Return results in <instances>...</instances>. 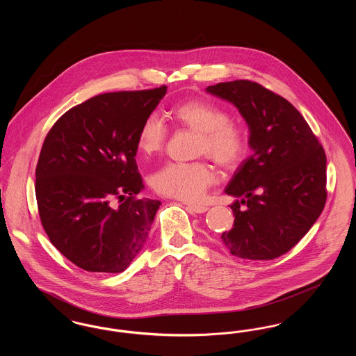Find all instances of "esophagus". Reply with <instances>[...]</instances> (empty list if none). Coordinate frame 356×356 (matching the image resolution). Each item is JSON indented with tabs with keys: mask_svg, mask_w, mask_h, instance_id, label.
I'll return each instance as SVG.
<instances>
[{
	"mask_svg": "<svg viewBox=\"0 0 356 356\" xmlns=\"http://www.w3.org/2000/svg\"><path fill=\"white\" fill-rule=\"evenodd\" d=\"M188 208H189L191 211H193L195 213H204V212L208 211V207L204 205V204H189Z\"/></svg>",
	"mask_w": 356,
	"mask_h": 356,
	"instance_id": "1",
	"label": "esophagus"
}]
</instances>
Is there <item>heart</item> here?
I'll return each instance as SVG.
<instances>
[{
  "label": "heart",
  "mask_w": 356,
  "mask_h": 356,
  "mask_svg": "<svg viewBox=\"0 0 356 356\" xmlns=\"http://www.w3.org/2000/svg\"><path fill=\"white\" fill-rule=\"evenodd\" d=\"M168 118L173 125L197 134L196 154L208 156L221 170H234L248 153L245 131L229 121L228 111L218 102L192 99L170 108ZM167 138V128L156 115L141 122L136 145L145 156L159 152ZM216 181V173L205 161L168 163L154 172L153 189L164 196L183 202H196Z\"/></svg>",
  "instance_id": "obj_1"
}]
</instances>
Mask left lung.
<instances>
[{"label":"left lung","instance_id":"obj_1","mask_svg":"<svg viewBox=\"0 0 356 356\" xmlns=\"http://www.w3.org/2000/svg\"><path fill=\"white\" fill-rule=\"evenodd\" d=\"M205 90L236 106L254 151L225 188L237 199L231 205L234 227L221 240L237 257L276 259L296 245L322 213L324 149L299 111L257 83L236 80Z\"/></svg>","mask_w":356,"mask_h":356}]
</instances>
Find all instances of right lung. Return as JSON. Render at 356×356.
Here are the masks:
<instances>
[{
  "label": "right lung",
  "instance_id": "obj_1",
  "mask_svg": "<svg viewBox=\"0 0 356 356\" xmlns=\"http://www.w3.org/2000/svg\"><path fill=\"white\" fill-rule=\"evenodd\" d=\"M167 86L95 96L65 112L44 140L35 199L51 244L77 267L118 273L129 267L151 231L159 200L144 188L136 138ZM116 197L124 200L118 210Z\"/></svg>",
  "mask_w": 356,
  "mask_h": 356
}]
</instances>
